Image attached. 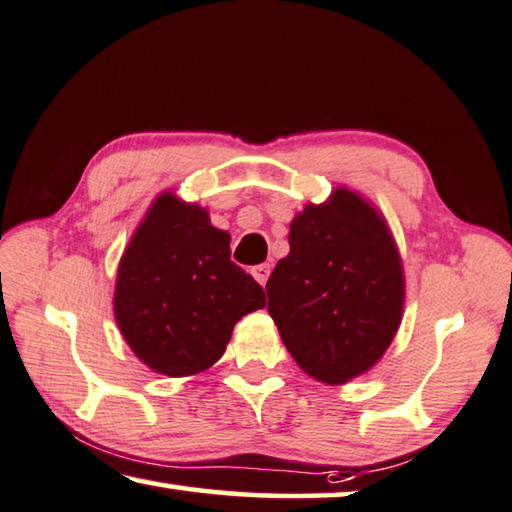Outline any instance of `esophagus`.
I'll return each mask as SVG.
<instances>
[{
	"mask_svg": "<svg viewBox=\"0 0 512 512\" xmlns=\"http://www.w3.org/2000/svg\"><path fill=\"white\" fill-rule=\"evenodd\" d=\"M270 272H272V267L267 265V263L251 267V276H254V279H256L258 283H261V285H265L267 279H270Z\"/></svg>",
	"mask_w": 512,
	"mask_h": 512,
	"instance_id": "esophagus-1",
	"label": "esophagus"
}]
</instances>
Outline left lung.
Instances as JSON below:
<instances>
[{"label":"left lung","mask_w":512,"mask_h":512,"mask_svg":"<svg viewBox=\"0 0 512 512\" xmlns=\"http://www.w3.org/2000/svg\"><path fill=\"white\" fill-rule=\"evenodd\" d=\"M267 310L303 371L328 384L369 371L396 335L405 281L387 224L339 188L292 220L290 254L267 281Z\"/></svg>","instance_id":"8db88e82"}]
</instances>
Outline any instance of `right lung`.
I'll return each instance as SVG.
<instances>
[{
  "instance_id": "right-lung-1",
  "label": "right lung",
  "mask_w": 512,
  "mask_h": 512,
  "mask_svg": "<svg viewBox=\"0 0 512 512\" xmlns=\"http://www.w3.org/2000/svg\"><path fill=\"white\" fill-rule=\"evenodd\" d=\"M263 306L261 285L231 261L229 233L200 206L159 195L116 276V324L139 360L170 378L200 373Z\"/></svg>"
}]
</instances>
